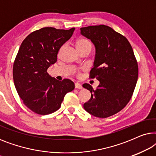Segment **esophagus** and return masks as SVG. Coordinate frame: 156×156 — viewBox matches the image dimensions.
<instances>
[{
  "label": "esophagus",
  "instance_id": "esophagus-1",
  "mask_svg": "<svg viewBox=\"0 0 156 156\" xmlns=\"http://www.w3.org/2000/svg\"><path fill=\"white\" fill-rule=\"evenodd\" d=\"M74 86H75L76 89H82V84H80V83H78V82H76L75 84H74Z\"/></svg>",
  "mask_w": 156,
  "mask_h": 156
}]
</instances>
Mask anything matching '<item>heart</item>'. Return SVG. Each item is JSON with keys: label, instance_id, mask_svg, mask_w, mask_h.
<instances>
[{"label": "heart", "instance_id": "obj_1", "mask_svg": "<svg viewBox=\"0 0 156 156\" xmlns=\"http://www.w3.org/2000/svg\"><path fill=\"white\" fill-rule=\"evenodd\" d=\"M76 50L78 53L84 50H88L90 52L91 49V42L86 38H79L74 42Z\"/></svg>", "mask_w": 156, "mask_h": 156}]
</instances>
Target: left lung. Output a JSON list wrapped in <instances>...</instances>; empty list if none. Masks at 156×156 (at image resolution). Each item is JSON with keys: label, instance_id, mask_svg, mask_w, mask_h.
<instances>
[{"label": "left lung", "instance_id": "left-lung-1", "mask_svg": "<svg viewBox=\"0 0 156 156\" xmlns=\"http://www.w3.org/2000/svg\"><path fill=\"white\" fill-rule=\"evenodd\" d=\"M80 30L96 49L89 78L99 81L96 89L83 84L91 94L84 108L96 117L107 118L122 110L131 99L138 80L137 61L129 40L112 27L93 25Z\"/></svg>", "mask_w": 156, "mask_h": 156}]
</instances>
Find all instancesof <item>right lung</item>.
I'll return each instance as SVG.
<instances>
[{
    "mask_svg": "<svg viewBox=\"0 0 156 156\" xmlns=\"http://www.w3.org/2000/svg\"><path fill=\"white\" fill-rule=\"evenodd\" d=\"M74 30L43 27L27 35L19 48L12 69L15 87L23 104L36 114L56 112L66 94L74 89L72 81L59 82L47 72Z\"/></svg>",
    "mask_w": 156,
    "mask_h": 156,
    "instance_id": "1",
    "label": "right lung"
}]
</instances>
